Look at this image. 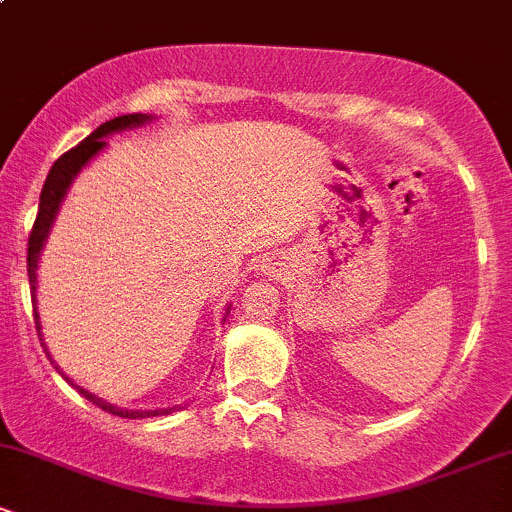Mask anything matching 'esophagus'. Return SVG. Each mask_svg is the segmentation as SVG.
Listing matches in <instances>:
<instances>
[{
  "label": "esophagus",
  "mask_w": 512,
  "mask_h": 512,
  "mask_svg": "<svg viewBox=\"0 0 512 512\" xmlns=\"http://www.w3.org/2000/svg\"><path fill=\"white\" fill-rule=\"evenodd\" d=\"M264 274H269V276H276V274H279L281 272V264H276V262H269L267 260V264H264Z\"/></svg>",
  "instance_id": "34e87169"
}]
</instances>
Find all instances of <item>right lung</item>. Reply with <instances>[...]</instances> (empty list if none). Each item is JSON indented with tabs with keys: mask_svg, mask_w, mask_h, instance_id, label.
<instances>
[{
	"mask_svg": "<svg viewBox=\"0 0 512 512\" xmlns=\"http://www.w3.org/2000/svg\"><path fill=\"white\" fill-rule=\"evenodd\" d=\"M154 120H156V115L134 113V115H120V117H115V120L103 122L101 127L93 129V132L88 134L84 142L76 144L72 151H67V154L57 158L55 166L50 168L48 180H45L43 192H40L38 216H35L31 238H28V281H31L33 313H35V327H38V337H43V325H40V313H38V298H35V293H38V264H40V255H43L45 243H48L52 226H55L57 214H60L64 197H67L69 187L74 185L76 175H79L81 170H84L88 163L93 161V158H96L98 154H103V151L108 149V142H105V137H113V134L127 132V129L144 127V125H149V122H154ZM228 313H231V305L226 308V315H223V320H226ZM40 342H43L45 354H48L50 363L55 366L57 373H60L69 385L76 387V390H79L81 395L88 399V402H93L96 407L108 411V414L122 416V419H151V416H166V414H173V411H180L182 407H187V404H173V407H163V409H125V407H117V404L105 402V399L93 395V392L84 390L81 385H76L74 380L69 378V375L64 373L60 366H57V361L52 358V354L48 351V344H45V339H40Z\"/></svg>",
	"mask_w": 512,
	"mask_h": 512,
	"instance_id": "obj_1",
	"label": "right lung"
}]
</instances>
